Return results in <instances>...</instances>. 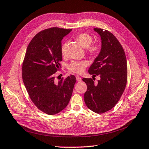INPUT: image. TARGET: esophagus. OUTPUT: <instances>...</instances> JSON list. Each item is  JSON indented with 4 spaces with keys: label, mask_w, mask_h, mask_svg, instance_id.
<instances>
[{
    "label": "esophagus",
    "mask_w": 149,
    "mask_h": 149,
    "mask_svg": "<svg viewBox=\"0 0 149 149\" xmlns=\"http://www.w3.org/2000/svg\"><path fill=\"white\" fill-rule=\"evenodd\" d=\"M76 79H77V81H79V82H80V81H81V80H82L81 77H80V76H79V75L76 76Z\"/></svg>",
    "instance_id": "1"
}]
</instances>
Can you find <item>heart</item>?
Returning a JSON list of instances; mask_svg holds the SVG:
<instances>
[{"label":"heart","instance_id":"1","mask_svg":"<svg viewBox=\"0 0 149 149\" xmlns=\"http://www.w3.org/2000/svg\"><path fill=\"white\" fill-rule=\"evenodd\" d=\"M77 40L81 45L85 49H87L89 54L93 56L97 55L100 50V47L97 44H91L92 42V37L91 35L87 33H82L76 37ZM67 42H63L61 47V52L63 56H65ZM88 65V62L86 61H74L69 65V70L76 74H81L85 70V67Z\"/></svg>","mask_w":149,"mask_h":149}]
</instances>
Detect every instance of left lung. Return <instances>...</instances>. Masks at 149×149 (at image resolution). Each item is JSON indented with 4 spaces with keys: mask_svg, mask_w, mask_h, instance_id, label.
<instances>
[{
    "mask_svg": "<svg viewBox=\"0 0 149 149\" xmlns=\"http://www.w3.org/2000/svg\"><path fill=\"white\" fill-rule=\"evenodd\" d=\"M101 39L100 51L88 69L93 76L99 75L97 84L92 79L84 78L87 90L84 101L92 111L102 113L112 109L124 92L127 80V59L121 44L111 32L93 29Z\"/></svg>",
    "mask_w": 149,
    "mask_h": 149,
    "instance_id": "8db88e82",
    "label": "left lung"
}]
</instances>
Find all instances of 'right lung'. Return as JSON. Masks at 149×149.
Segmentation results:
<instances>
[{
	"label": "right lung",
	"instance_id": "obj_1",
	"mask_svg": "<svg viewBox=\"0 0 149 149\" xmlns=\"http://www.w3.org/2000/svg\"><path fill=\"white\" fill-rule=\"evenodd\" d=\"M72 29L52 27L36 34L30 42L22 65V79L30 98L41 111L55 115L69 104L76 78L55 80L62 60V40Z\"/></svg>",
	"mask_w": 149,
	"mask_h": 149
}]
</instances>
